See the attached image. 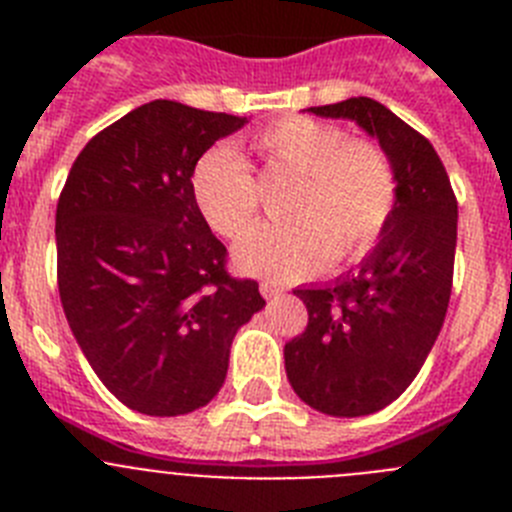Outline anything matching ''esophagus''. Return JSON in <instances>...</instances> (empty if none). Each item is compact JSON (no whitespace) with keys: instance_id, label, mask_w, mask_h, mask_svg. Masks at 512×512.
Returning a JSON list of instances; mask_svg holds the SVG:
<instances>
[{"instance_id":"1","label":"esophagus","mask_w":512,"mask_h":512,"mask_svg":"<svg viewBox=\"0 0 512 512\" xmlns=\"http://www.w3.org/2000/svg\"><path fill=\"white\" fill-rule=\"evenodd\" d=\"M259 292H261V295H264V297H266V300H271V297H277V295H282L284 289H282V287H279V284H277V282H261V284H259Z\"/></svg>"}]
</instances>
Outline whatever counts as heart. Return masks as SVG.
Returning a JSON list of instances; mask_svg holds the SVG:
<instances>
[{
	"instance_id": "heart-1",
	"label": "heart",
	"mask_w": 512,
	"mask_h": 512,
	"mask_svg": "<svg viewBox=\"0 0 512 512\" xmlns=\"http://www.w3.org/2000/svg\"><path fill=\"white\" fill-rule=\"evenodd\" d=\"M253 148L271 169L295 174L287 215L259 225L235 246L246 274L295 282L333 259L356 261L382 238L397 202V179L387 153L364 138H346L338 125L295 115L253 135ZM192 197L215 233L238 238L259 215V187L243 158L212 148L192 171Z\"/></svg>"
}]
</instances>
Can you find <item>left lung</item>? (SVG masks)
Instances as JSON below:
<instances>
[{
  "mask_svg": "<svg viewBox=\"0 0 512 512\" xmlns=\"http://www.w3.org/2000/svg\"><path fill=\"white\" fill-rule=\"evenodd\" d=\"M346 117L379 140L392 161L397 202L356 271L295 289L307 328L284 346L292 390L310 408L359 418L408 390L441 333L454 282L456 197L431 140L369 97L310 107Z\"/></svg>",
  "mask_w": 512,
  "mask_h": 512,
  "instance_id": "1",
  "label": "left lung"
}]
</instances>
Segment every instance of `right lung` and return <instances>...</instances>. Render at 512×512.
<instances>
[{
  "label": "right lung",
  "instance_id": "1",
  "mask_svg": "<svg viewBox=\"0 0 512 512\" xmlns=\"http://www.w3.org/2000/svg\"><path fill=\"white\" fill-rule=\"evenodd\" d=\"M246 117L153 99L94 135L56 207L58 292L76 343L122 405L187 415L220 392L230 343L266 305L230 277L192 171Z\"/></svg>",
  "mask_w": 512,
  "mask_h": 512
}]
</instances>
